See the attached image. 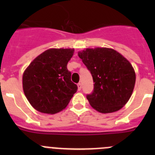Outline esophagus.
Masks as SVG:
<instances>
[{"instance_id": "1", "label": "esophagus", "mask_w": 155, "mask_h": 155, "mask_svg": "<svg viewBox=\"0 0 155 155\" xmlns=\"http://www.w3.org/2000/svg\"><path fill=\"white\" fill-rule=\"evenodd\" d=\"M77 86H78V90L79 91H80L81 89H82V84H81L80 82L77 84Z\"/></svg>"}]
</instances>
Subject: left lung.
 I'll use <instances>...</instances> for the list:
<instances>
[{"label":"left lung","mask_w":155,"mask_h":155,"mask_svg":"<svg viewBox=\"0 0 155 155\" xmlns=\"http://www.w3.org/2000/svg\"><path fill=\"white\" fill-rule=\"evenodd\" d=\"M93 77L94 91L87 95L92 108L112 113L128 102L136 82L135 70L129 61L113 48H87L78 52Z\"/></svg>","instance_id":"obj_1"}]
</instances>
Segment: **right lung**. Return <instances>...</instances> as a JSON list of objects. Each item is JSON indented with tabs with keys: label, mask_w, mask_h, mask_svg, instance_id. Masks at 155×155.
I'll list each match as a JSON object with an SVG mask.
<instances>
[{
	"label": "right lung",
	"mask_w": 155,
	"mask_h": 155,
	"mask_svg": "<svg viewBox=\"0 0 155 155\" xmlns=\"http://www.w3.org/2000/svg\"><path fill=\"white\" fill-rule=\"evenodd\" d=\"M73 52L74 48H49L34 58L23 73L25 95L38 112L51 115L61 112L77 91L67 68Z\"/></svg>",
	"instance_id": "1"
}]
</instances>
